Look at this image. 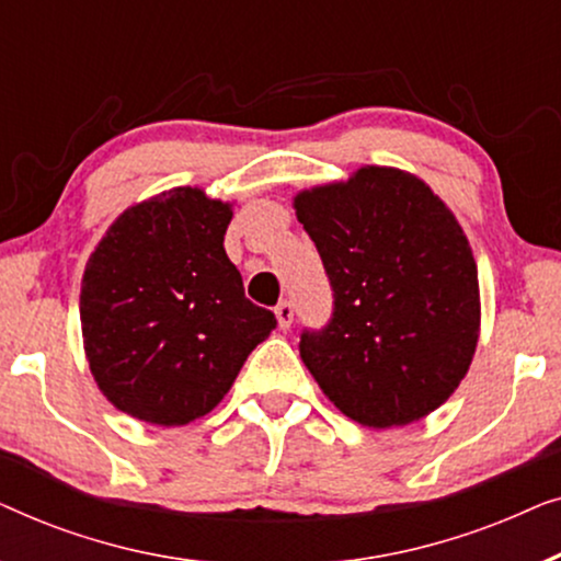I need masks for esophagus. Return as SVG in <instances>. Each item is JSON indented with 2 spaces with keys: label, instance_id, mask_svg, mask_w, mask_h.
I'll return each mask as SVG.
<instances>
[{
  "label": "esophagus",
  "instance_id": "1",
  "mask_svg": "<svg viewBox=\"0 0 561 561\" xmlns=\"http://www.w3.org/2000/svg\"><path fill=\"white\" fill-rule=\"evenodd\" d=\"M275 319H278V327L286 332V329H290V324H294V306L288 301L275 306Z\"/></svg>",
  "mask_w": 561,
  "mask_h": 561
}]
</instances>
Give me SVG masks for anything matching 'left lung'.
<instances>
[{"mask_svg": "<svg viewBox=\"0 0 561 561\" xmlns=\"http://www.w3.org/2000/svg\"><path fill=\"white\" fill-rule=\"evenodd\" d=\"M334 290L327 329L301 334V359L357 424L428 416L459 388L480 340L470 240L426 181L363 165L294 196Z\"/></svg>", "mask_w": 561, "mask_h": 561, "instance_id": "left-lung-1", "label": "left lung"}]
</instances>
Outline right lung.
Here are the masks:
<instances>
[{
    "label": "right lung",
    "mask_w": 561,
    "mask_h": 561,
    "mask_svg": "<svg viewBox=\"0 0 561 561\" xmlns=\"http://www.w3.org/2000/svg\"><path fill=\"white\" fill-rule=\"evenodd\" d=\"M232 204L179 186L119 214L81 278L89 370L114 409L183 426L219 405L275 329L225 252Z\"/></svg>",
    "instance_id": "add662e5"
}]
</instances>
